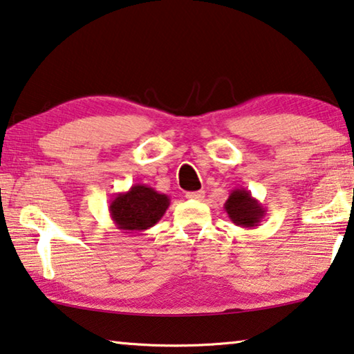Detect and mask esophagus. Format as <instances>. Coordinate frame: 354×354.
<instances>
[{"mask_svg":"<svg viewBox=\"0 0 354 354\" xmlns=\"http://www.w3.org/2000/svg\"><path fill=\"white\" fill-rule=\"evenodd\" d=\"M205 192L203 191H195V192H187L186 198L189 200H203Z\"/></svg>","mask_w":354,"mask_h":354,"instance_id":"esophagus-1","label":"esophagus"}]
</instances>
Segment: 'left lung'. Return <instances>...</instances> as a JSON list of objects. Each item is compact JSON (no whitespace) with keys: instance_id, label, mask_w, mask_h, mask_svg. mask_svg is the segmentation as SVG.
I'll return each mask as SVG.
<instances>
[{"instance_id":"obj_1","label":"left lung","mask_w":354,"mask_h":354,"mask_svg":"<svg viewBox=\"0 0 354 354\" xmlns=\"http://www.w3.org/2000/svg\"><path fill=\"white\" fill-rule=\"evenodd\" d=\"M224 209L232 223L245 229L257 227L266 216V208L262 207V203L245 187L232 189L229 198L224 203Z\"/></svg>"}]
</instances>
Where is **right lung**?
I'll use <instances>...</instances> for the list:
<instances>
[{"mask_svg":"<svg viewBox=\"0 0 354 354\" xmlns=\"http://www.w3.org/2000/svg\"><path fill=\"white\" fill-rule=\"evenodd\" d=\"M170 207V197L146 184H133L111 198L109 216L122 234H141L156 225Z\"/></svg>","mask_w":354,"mask_h":354,"instance_id":"obj_1","label":"right lung"}]
</instances>
